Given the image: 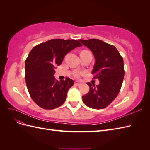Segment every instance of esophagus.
Returning <instances> with one entry per match:
<instances>
[{
  "label": "esophagus",
  "instance_id": "34e87169",
  "mask_svg": "<svg viewBox=\"0 0 150 150\" xmlns=\"http://www.w3.org/2000/svg\"><path fill=\"white\" fill-rule=\"evenodd\" d=\"M74 84L76 85V86H80V85L81 84V83H79V82H78V81H75V82H74Z\"/></svg>",
  "mask_w": 150,
  "mask_h": 150
}]
</instances>
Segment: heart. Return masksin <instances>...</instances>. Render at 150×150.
Returning <instances> with one entry per match:
<instances>
[{"label":"heart","instance_id":"obj_1","mask_svg":"<svg viewBox=\"0 0 150 150\" xmlns=\"http://www.w3.org/2000/svg\"><path fill=\"white\" fill-rule=\"evenodd\" d=\"M85 74V72L84 71H76L74 72L73 74V76L74 78H79L80 77L82 76V75H84Z\"/></svg>","mask_w":150,"mask_h":150}]
</instances>
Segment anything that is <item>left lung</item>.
I'll return each mask as SVG.
<instances>
[{
	"instance_id": "1",
	"label": "left lung",
	"mask_w": 150,
	"mask_h": 150,
	"mask_svg": "<svg viewBox=\"0 0 150 150\" xmlns=\"http://www.w3.org/2000/svg\"><path fill=\"white\" fill-rule=\"evenodd\" d=\"M79 40L93 52L95 58L93 79L99 80L96 86L87 83L89 91L83 96V103L96 110L105 108L115 100L121 89L125 76L123 59L114 46L103 40Z\"/></svg>"
}]
</instances>
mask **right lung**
Masks as SVG:
<instances>
[{
	"instance_id": "obj_1",
	"label": "right lung",
	"mask_w": 150,
	"mask_h": 150,
	"mask_svg": "<svg viewBox=\"0 0 150 150\" xmlns=\"http://www.w3.org/2000/svg\"><path fill=\"white\" fill-rule=\"evenodd\" d=\"M81 46L77 40L54 39L31 50L25 60V79L31 98L39 106L53 110L65 102L74 81L69 78L56 80L54 77V67L61 64L71 50Z\"/></svg>"
}]
</instances>
